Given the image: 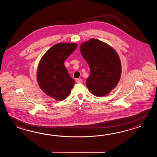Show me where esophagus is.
Wrapping results in <instances>:
<instances>
[{
  "instance_id": "obj_1",
  "label": "esophagus",
  "mask_w": 157,
  "mask_h": 157,
  "mask_svg": "<svg viewBox=\"0 0 157 157\" xmlns=\"http://www.w3.org/2000/svg\"><path fill=\"white\" fill-rule=\"evenodd\" d=\"M76 82H77V83H80V82H81L82 80H81V78H77V79L76 80Z\"/></svg>"
}]
</instances>
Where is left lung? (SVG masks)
Listing matches in <instances>:
<instances>
[{
    "label": "left lung",
    "mask_w": 157,
    "mask_h": 157,
    "mask_svg": "<svg viewBox=\"0 0 157 157\" xmlns=\"http://www.w3.org/2000/svg\"><path fill=\"white\" fill-rule=\"evenodd\" d=\"M80 52L90 68V76L86 81L88 89L96 97L107 95L120 80L122 68L117 52L95 39L81 44Z\"/></svg>",
    "instance_id": "obj_1"
}]
</instances>
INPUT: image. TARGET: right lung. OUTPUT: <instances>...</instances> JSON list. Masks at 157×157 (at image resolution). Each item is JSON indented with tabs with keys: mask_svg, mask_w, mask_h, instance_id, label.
I'll return each instance as SVG.
<instances>
[{
	"mask_svg": "<svg viewBox=\"0 0 157 157\" xmlns=\"http://www.w3.org/2000/svg\"><path fill=\"white\" fill-rule=\"evenodd\" d=\"M77 47L76 44H57L47 51L39 62L37 71L38 84L44 93L55 100L66 99L75 83L64 62Z\"/></svg>",
	"mask_w": 157,
	"mask_h": 157,
	"instance_id": "1",
	"label": "right lung"
}]
</instances>
